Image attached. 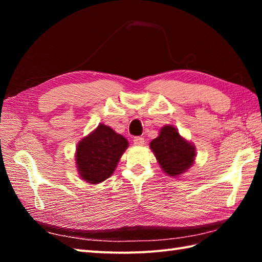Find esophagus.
I'll return each instance as SVG.
<instances>
[{
	"label": "esophagus",
	"instance_id": "1",
	"mask_svg": "<svg viewBox=\"0 0 262 262\" xmlns=\"http://www.w3.org/2000/svg\"><path fill=\"white\" fill-rule=\"evenodd\" d=\"M133 142H134L135 145H138V146H142L144 145V138L141 137V136H136L134 137V140H133Z\"/></svg>",
	"mask_w": 262,
	"mask_h": 262
}]
</instances>
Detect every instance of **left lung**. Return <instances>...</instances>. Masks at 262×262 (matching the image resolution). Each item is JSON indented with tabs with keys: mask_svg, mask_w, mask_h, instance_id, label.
<instances>
[{
	"mask_svg": "<svg viewBox=\"0 0 262 262\" xmlns=\"http://www.w3.org/2000/svg\"><path fill=\"white\" fill-rule=\"evenodd\" d=\"M159 164L166 174L178 177L192 165L196 155L194 146L182 138L173 126H164L160 135L149 143Z\"/></svg>",
	"mask_w": 262,
	"mask_h": 262,
	"instance_id": "8db88e82",
	"label": "left lung"
}]
</instances>
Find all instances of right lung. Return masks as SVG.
Wrapping results in <instances>:
<instances>
[{
	"label": "right lung",
	"instance_id": "right-lung-1",
	"mask_svg": "<svg viewBox=\"0 0 262 262\" xmlns=\"http://www.w3.org/2000/svg\"><path fill=\"white\" fill-rule=\"evenodd\" d=\"M127 147L124 136L100 124L77 144L75 163L82 179L92 185L108 179Z\"/></svg>",
	"mask_w": 262,
	"mask_h": 262
}]
</instances>
